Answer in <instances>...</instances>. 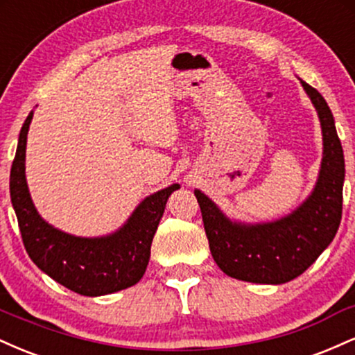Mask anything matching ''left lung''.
Returning <instances> with one entry per match:
<instances>
[{
  "mask_svg": "<svg viewBox=\"0 0 355 355\" xmlns=\"http://www.w3.org/2000/svg\"><path fill=\"white\" fill-rule=\"evenodd\" d=\"M300 80V78H299ZM322 130V160L315 185L291 214L270 222L230 218L209 195L195 189L211 257L237 280L279 285L304 274L336 237L342 217L344 152L324 96L300 80Z\"/></svg>",
  "mask_w": 355,
  "mask_h": 355,
  "instance_id": "1",
  "label": "left lung"
}]
</instances>
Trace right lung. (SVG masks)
<instances>
[{
    "mask_svg": "<svg viewBox=\"0 0 355 355\" xmlns=\"http://www.w3.org/2000/svg\"><path fill=\"white\" fill-rule=\"evenodd\" d=\"M33 110L21 126L10 175L11 203L24 248L40 270L80 295L100 297L140 282L166 200L178 183L148 195L115 232L80 237L48 223L31 200L26 182V140Z\"/></svg>",
    "mask_w": 355,
    "mask_h": 355,
    "instance_id": "add662e5",
    "label": "right lung"
}]
</instances>
